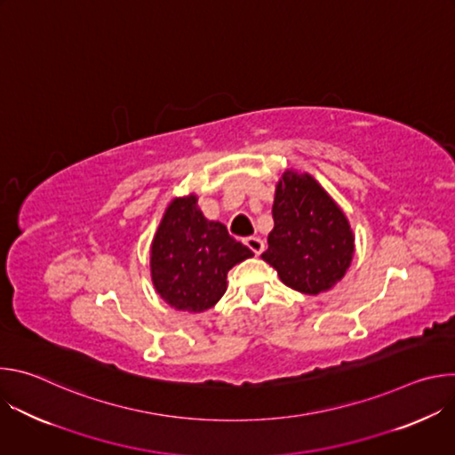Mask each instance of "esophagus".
Here are the masks:
<instances>
[{
  "label": "esophagus",
  "mask_w": 455,
  "mask_h": 455,
  "mask_svg": "<svg viewBox=\"0 0 455 455\" xmlns=\"http://www.w3.org/2000/svg\"><path fill=\"white\" fill-rule=\"evenodd\" d=\"M244 244L255 253V255H259L263 251V248H265V243L261 241V237H257V235H250V237H246L244 239Z\"/></svg>",
  "instance_id": "34e87169"
}]
</instances>
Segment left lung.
I'll use <instances>...</instances> for the list:
<instances>
[{"instance_id": "obj_1", "label": "left lung", "mask_w": 455, "mask_h": 455, "mask_svg": "<svg viewBox=\"0 0 455 455\" xmlns=\"http://www.w3.org/2000/svg\"><path fill=\"white\" fill-rule=\"evenodd\" d=\"M265 261L291 290L318 295L351 267L355 234L344 211L311 174L286 169L275 185Z\"/></svg>"}]
</instances>
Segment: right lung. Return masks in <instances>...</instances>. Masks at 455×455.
Instances as JSON below:
<instances>
[{"label": "right lung", "instance_id": "right-lung-1", "mask_svg": "<svg viewBox=\"0 0 455 455\" xmlns=\"http://www.w3.org/2000/svg\"><path fill=\"white\" fill-rule=\"evenodd\" d=\"M253 251L235 241L227 227L211 221L196 194L174 198L151 243V281L174 309L202 313L227 291V274Z\"/></svg>", "mask_w": 455, "mask_h": 455}]
</instances>
